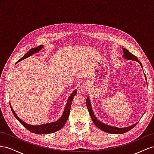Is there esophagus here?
I'll return each instance as SVG.
<instances>
[{
    "label": "esophagus",
    "instance_id": "esophagus-1",
    "mask_svg": "<svg viewBox=\"0 0 154 154\" xmlns=\"http://www.w3.org/2000/svg\"><path fill=\"white\" fill-rule=\"evenodd\" d=\"M81 91L82 93H86L87 91V88L85 86H82L81 87Z\"/></svg>",
    "mask_w": 154,
    "mask_h": 154
}]
</instances>
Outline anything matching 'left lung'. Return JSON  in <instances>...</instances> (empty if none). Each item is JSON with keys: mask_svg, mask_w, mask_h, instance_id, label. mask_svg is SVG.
Here are the masks:
<instances>
[{"mask_svg": "<svg viewBox=\"0 0 154 154\" xmlns=\"http://www.w3.org/2000/svg\"><path fill=\"white\" fill-rule=\"evenodd\" d=\"M122 50H123V53H124L123 55H122V57L125 58V59H127V60H134V61H136V62L139 63V64L141 66L142 69H143L141 63H140V61L137 59V58L134 55L131 54L128 50L125 49V48H122ZM144 77H145L146 81L147 82L146 75L144 73ZM86 106H87L88 109V112L90 113V115L91 116L92 121L94 122V123L95 124V125L98 128L105 131V132H107V133H109V134H124V133L127 132L128 131L130 130L131 129H132L134 127L137 123V122H136V123L134 124V125H131V126H128V127H124V128H118V127H116V126H113L106 125V124L104 123V122H102L101 121H100L99 120H98L97 118L95 117V114L93 112V109H92L91 104V102H90V99L88 96L87 98H86Z\"/></svg>", "mask_w": 154, "mask_h": 154, "instance_id": "left-lung-1", "label": "left lung"}]
</instances>
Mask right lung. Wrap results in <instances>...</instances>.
<instances>
[{"mask_svg":"<svg viewBox=\"0 0 154 154\" xmlns=\"http://www.w3.org/2000/svg\"><path fill=\"white\" fill-rule=\"evenodd\" d=\"M44 46L43 45H40L36 48H33L31 49L27 54H26L23 57H22L19 61L21 60H23L26 58L32 56L33 54H36V53L40 51L42 48ZM77 90H75L71 95H69V98L67 100L66 104V106L64 108V112L62 116L60 117V119H59L58 120H57L55 122H50V123H46V124H43V125H31L28 123H26L24 121H23L22 119L17 116L16 113L14 110V109L11 107V104H10V107L11 109L14 113V115L15 117L17 119V120L19 121L20 124L23 125L26 129H28L29 131H30L31 132L34 133V134H51L55 132V131H58L60 130L64 126V125L66 124V122L68 119L69 116V113H70V109H71V105L73 101V99L74 96L77 94Z\"/></svg>","mask_w":154,"mask_h":154,"instance_id":"add662e5","label":"right lung"}]
</instances>
